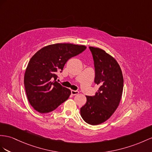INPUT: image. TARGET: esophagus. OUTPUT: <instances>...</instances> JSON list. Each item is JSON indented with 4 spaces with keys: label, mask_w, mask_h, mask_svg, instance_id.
Returning <instances> with one entry per match:
<instances>
[{
    "label": "esophagus",
    "mask_w": 152,
    "mask_h": 152,
    "mask_svg": "<svg viewBox=\"0 0 152 152\" xmlns=\"http://www.w3.org/2000/svg\"><path fill=\"white\" fill-rule=\"evenodd\" d=\"M78 93H79V92L77 91H74V90H72V91H71V94H72V96H75V95L78 94Z\"/></svg>",
    "instance_id": "1"
}]
</instances>
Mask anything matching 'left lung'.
Masks as SVG:
<instances>
[{"instance_id":"8db88e82","label":"left lung","mask_w":152,"mask_h":152,"mask_svg":"<svg viewBox=\"0 0 152 152\" xmlns=\"http://www.w3.org/2000/svg\"><path fill=\"white\" fill-rule=\"evenodd\" d=\"M95 69L94 83L99 85L96 94L87 96L80 108L81 118L88 124L97 125L106 121L118 107L123 88L121 69L117 61L104 50L89 47Z\"/></svg>"}]
</instances>
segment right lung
Wrapping results in <instances>:
<instances>
[{"mask_svg": "<svg viewBox=\"0 0 152 152\" xmlns=\"http://www.w3.org/2000/svg\"><path fill=\"white\" fill-rule=\"evenodd\" d=\"M85 45L56 44L42 48L31 58L24 75V87L31 105L40 113L52 112L71 95L56 81L70 58L86 49Z\"/></svg>", "mask_w": 152, "mask_h": 152, "instance_id": "right-lung-1", "label": "right lung"}]
</instances>
